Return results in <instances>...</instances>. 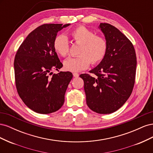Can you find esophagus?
Returning a JSON list of instances; mask_svg holds the SVG:
<instances>
[{
  "label": "esophagus",
  "instance_id": "esophagus-1",
  "mask_svg": "<svg viewBox=\"0 0 153 153\" xmlns=\"http://www.w3.org/2000/svg\"><path fill=\"white\" fill-rule=\"evenodd\" d=\"M73 75L74 77H75V78H77V77L79 76V75H78V74L76 73H73Z\"/></svg>",
  "mask_w": 153,
  "mask_h": 153
}]
</instances>
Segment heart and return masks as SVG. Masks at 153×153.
<instances>
[{
  "label": "heart",
  "instance_id": "1",
  "mask_svg": "<svg viewBox=\"0 0 153 153\" xmlns=\"http://www.w3.org/2000/svg\"><path fill=\"white\" fill-rule=\"evenodd\" d=\"M75 43L80 44L78 56L69 57L64 62L66 71L78 72L87 69L91 62L96 64L105 57L107 50V43L102 36L94 35L91 30L84 26H79L69 32ZM53 48L61 57H66L69 53V43L64 35H58L53 41Z\"/></svg>",
  "mask_w": 153,
  "mask_h": 153
}]
</instances>
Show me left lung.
Returning a JSON list of instances; mask_svg holds the SVG:
<instances>
[{
  "mask_svg": "<svg viewBox=\"0 0 153 153\" xmlns=\"http://www.w3.org/2000/svg\"><path fill=\"white\" fill-rule=\"evenodd\" d=\"M98 28L107 43L105 57L89 74L80 75L84 82L86 103L101 114L113 113L130 96L135 84L137 57L133 45L114 26L101 23Z\"/></svg>",
  "mask_w": 153,
  "mask_h": 153,
  "instance_id": "obj_1",
  "label": "left lung"
}]
</instances>
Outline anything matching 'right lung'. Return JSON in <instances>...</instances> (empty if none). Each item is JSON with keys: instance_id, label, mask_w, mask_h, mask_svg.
<instances>
[{"instance_id": "right-lung-1", "label": "right lung", "mask_w": 153, "mask_h": 153, "mask_svg": "<svg viewBox=\"0 0 153 153\" xmlns=\"http://www.w3.org/2000/svg\"><path fill=\"white\" fill-rule=\"evenodd\" d=\"M71 24H50L38 27L27 37L18 50L15 75L18 93L24 103L36 113L47 114L61 108L71 72L56 74L62 67L53 48L57 32Z\"/></svg>"}]
</instances>
